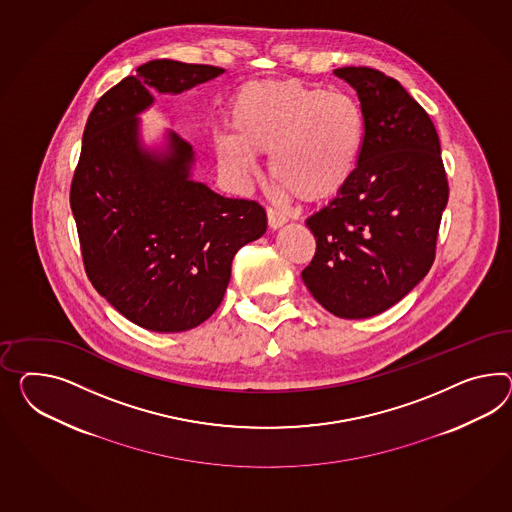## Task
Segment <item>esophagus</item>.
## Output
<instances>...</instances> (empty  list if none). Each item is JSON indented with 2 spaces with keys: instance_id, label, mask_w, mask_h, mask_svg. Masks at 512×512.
Returning <instances> with one entry per match:
<instances>
[{
  "instance_id": "esophagus-1",
  "label": "esophagus",
  "mask_w": 512,
  "mask_h": 512,
  "mask_svg": "<svg viewBox=\"0 0 512 512\" xmlns=\"http://www.w3.org/2000/svg\"><path fill=\"white\" fill-rule=\"evenodd\" d=\"M267 223H269L271 230H278V228H282L284 224L288 223V219H286L282 213H278V211L273 210V208H269V210H267Z\"/></svg>"
}]
</instances>
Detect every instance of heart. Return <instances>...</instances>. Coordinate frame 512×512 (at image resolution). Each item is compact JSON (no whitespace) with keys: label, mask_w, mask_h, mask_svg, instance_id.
<instances>
[{"label":"heart","mask_w":512,"mask_h":512,"mask_svg":"<svg viewBox=\"0 0 512 512\" xmlns=\"http://www.w3.org/2000/svg\"><path fill=\"white\" fill-rule=\"evenodd\" d=\"M228 122L232 135L215 141L221 169L249 185L256 156H269L273 184L306 204L340 195L364 145V117L351 96L297 79L245 85L230 104Z\"/></svg>","instance_id":"obj_1"}]
</instances>
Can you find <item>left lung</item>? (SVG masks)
I'll use <instances>...</instances> for the list:
<instances>
[{
    "instance_id": "left-lung-1",
    "label": "left lung",
    "mask_w": 512,
    "mask_h": 512,
    "mask_svg": "<svg viewBox=\"0 0 512 512\" xmlns=\"http://www.w3.org/2000/svg\"><path fill=\"white\" fill-rule=\"evenodd\" d=\"M334 76L358 94L364 145L353 180L306 221L317 250L301 276L330 314L366 319L429 273L449 187L433 120L397 79L366 66Z\"/></svg>"
}]
</instances>
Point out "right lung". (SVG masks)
Segmentation results:
<instances>
[{
  "label": "right lung",
  "mask_w": 512,
  "mask_h": 512,
  "mask_svg": "<svg viewBox=\"0 0 512 512\" xmlns=\"http://www.w3.org/2000/svg\"><path fill=\"white\" fill-rule=\"evenodd\" d=\"M224 68L156 59L105 92L89 115L70 206L94 289L154 332L198 327L223 301L237 250L267 230L262 206L193 178L195 152L176 133L148 148L139 115L154 92L180 94Z\"/></svg>",
  "instance_id": "right-lung-1"
}]
</instances>
